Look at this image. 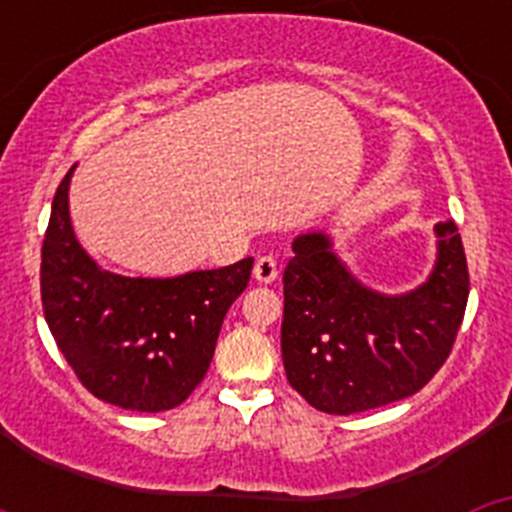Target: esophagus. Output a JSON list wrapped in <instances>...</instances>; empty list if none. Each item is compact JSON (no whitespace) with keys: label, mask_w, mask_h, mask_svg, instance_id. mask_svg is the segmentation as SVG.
<instances>
[{"label":"esophagus","mask_w":512,"mask_h":512,"mask_svg":"<svg viewBox=\"0 0 512 512\" xmlns=\"http://www.w3.org/2000/svg\"><path fill=\"white\" fill-rule=\"evenodd\" d=\"M253 277H256V282H261V284L274 282V279L279 277L277 259H274V256H261V259H256V266H253Z\"/></svg>","instance_id":"1"}]
</instances>
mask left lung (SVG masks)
Masks as SVG:
<instances>
[{
    "label": "left lung",
    "instance_id": "8db88e82",
    "mask_svg": "<svg viewBox=\"0 0 512 512\" xmlns=\"http://www.w3.org/2000/svg\"><path fill=\"white\" fill-rule=\"evenodd\" d=\"M284 269L282 359L312 408L351 415L415 395L449 359L469 271L454 220L436 225V264L420 287L384 295L348 271L323 230L297 235Z\"/></svg>",
    "mask_w": 512,
    "mask_h": 512
}]
</instances>
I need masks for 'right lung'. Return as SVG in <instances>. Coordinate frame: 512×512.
I'll list each match as a JSON object with an SVG mask.
<instances>
[{"instance_id": "1", "label": "right lung", "mask_w": 512, "mask_h": 512, "mask_svg": "<svg viewBox=\"0 0 512 512\" xmlns=\"http://www.w3.org/2000/svg\"><path fill=\"white\" fill-rule=\"evenodd\" d=\"M74 169L58 184L45 230V323L94 397L135 413L176 408L205 379L225 312L243 295L253 259L166 279L102 269L71 225Z\"/></svg>"}]
</instances>
